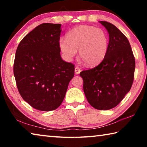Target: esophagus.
Here are the masks:
<instances>
[{"label": "esophagus", "mask_w": 147, "mask_h": 147, "mask_svg": "<svg viewBox=\"0 0 147 147\" xmlns=\"http://www.w3.org/2000/svg\"><path fill=\"white\" fill-rule=\"evenodd\" d=\"M80 72H81L80 69L78 67H76L74 68V73H75V74H78L80 73Z\"/></svg>", "instance_id": "1"}]
</instances>
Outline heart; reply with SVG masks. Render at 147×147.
<instances>
[{"label": "heart", "instance_id": "b5f03b06", "mask_svg": "<svg viewBox=\"0 0 147 147\" xmlns=\"http://www.w3.org/2000/svg\"><path fill=\"white\" fill-rule=\"evenodd\" d=\"M59 48L67 59H71L78 50L79 57L87 65H98L105 58L109 48V36L96 26L80 25L72 29L67 38H61Z\"/></svg>", "mask_w": 147, "mask_h": 147}]
</instances>
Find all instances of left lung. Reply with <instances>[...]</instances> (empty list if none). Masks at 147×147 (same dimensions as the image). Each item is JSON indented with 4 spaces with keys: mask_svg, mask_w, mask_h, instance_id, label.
I'll return each mask as SVG.
<instances>
[{
    "mask_svg": "<svg viewBox=\"0 0 147 147\" xmlns=\"http://www.w3.org/2000/svg\"><path fill=\"white\" fill-rule=\"evenodd\" d=\"M109 34V48L103 61L93 69L83 71V89L94 108L107 110L121 102L133 84L136 63L126 37L113 25L99 21Z\"/></svg>",
    "mask_w": 147,
    "mask_h": 147,
    "instance_id": "1",
    "label": "left lung"
}]
</instances>
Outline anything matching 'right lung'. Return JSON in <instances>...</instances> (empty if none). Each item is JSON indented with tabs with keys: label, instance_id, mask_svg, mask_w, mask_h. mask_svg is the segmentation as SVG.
<instances>
[{
	"label": "right lung",
	"instance_id": "right-lung-1",
	"mask_svg": "<svg viewBox=\"0 0 147 147\" xmlns=\"http://www.w3.org/2000/svg\"><path fill=\"white\" fill-rule=\"evenodd\" d=\"M61 24L43 23L20 42L13 65L17 87L32 108L54 110L63 102L74 66L61 59L58 41Z\"/></svg>",
	"mask_w": 147,
	"mask_h": 147
}]
</instances>
